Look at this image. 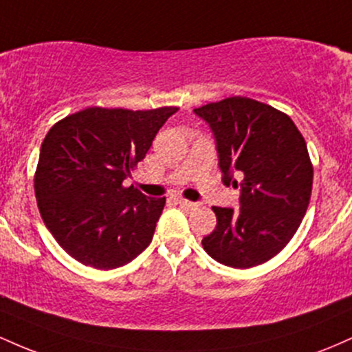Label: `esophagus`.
<instances>
[{"label":"esophagus","mask_w":352,"mask_h":352,"mask_svg":"<svg viewBox=\"0 0 352 352\" xmlns=\"http://www.w3.org/2000/svg\"><path fill=\"white\" fill-rule=\"evenodd\" d=\"M177 204H179L180 207H185V208H193V207H197V204H193V201L185 200V199H177Z\"/></svg>","instance_id":"1"}]
</instances>
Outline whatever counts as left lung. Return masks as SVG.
<instances>
[{
  "label": "left lung",
  "mask_w": 352,
  "mask_h": 352,
  "mask_svg": "<svg viewBox=\"0 0 352 352\" xmlns=\"http://www.w3.org/2000/svg\"><path fill=\"white\" fill-rule=\"evenodd\" d=\"M217 140L223 180L238 172L240 210L212 207L217 227L201 240L218 263L253 268L289 243L308 210L313 188L305 137L292 117L268 104L233 96L195 109Z\"/></svg>",
  "instance_id": "1"
}]
</instances>
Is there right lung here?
Instances as JSON below:
<instances>
[{"instance_id": "right-lung-1", "label": "right lung", "mask_w": 352, "mask_h": 352, "mask_svg": "<svg viewBox=\"0 0 352 352\" xmlns=\"http://www.w3.org/2000/svg\"><path fill=\"white\" fill-rule=\"evenodd\" d=\"M179 107H87L44 137L34 193L44 225L67 254L98 270L127 265L152 241L165 197L125 187L153 137Z\"/></svg>"}]
</instances>
